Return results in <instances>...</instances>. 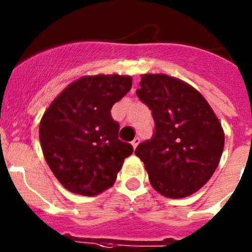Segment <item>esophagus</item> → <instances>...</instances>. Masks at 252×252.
Returning <instances> with one entry per match:
<instances>
[{"instance_id":"esophagus-1","label":"esophagus","mask_w":252,"mask_h":252,"mask_svg":"<svg viewBox=\"0 0 252 252\" xmlns=\"http://www.w3.org/2000/svg\"><path fill=\"white\" fill-rule=\"evenodd\" d=\"M131 144H132L133 149H136V147H137V145L140 144V137H135V138H133L132 142H131Z\"/></svg>"}]
</instances>
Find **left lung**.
<instances>
[{
  "mask_svg": "<svg viewBox=\"0 0 252 252\" xmlns=\"http://www.w3.org/2000/svg\"><path fill=\"white\" fill-rule=\"evenodd\" d=\"M136 91L151 110L154 135L136 149L152 188L170 198L186 197L215 172L225 144L222 127L204 96L166 75H144Z\"/></svg>",
  "mask_w": 252,
  "mask_h": 252,
  "instance_id": "left-lung-1",
  "label": "left lung"
}]
</instances>
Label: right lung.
I'll use <instances>...</instances> for the list:
<instances>
[{
  "instance_id": "1",
  "label": "right lung",
  "mask_w": 252,
  "mask_h": 252,
  "mask_svg": "<svg viewBox=\"0 0 252 252\" xmlns=\"http://www.w3.org/2000/svg\"><path fill=\"white\" fill-rule=\"evenodd\" d=\"M128 76L98 75L68 85L51 103L40 124L43 156L56 179L73 193L94 196L116 181L133 152L119 138L111 108L130 91Z\"/></svg>"
}]
</instances>
